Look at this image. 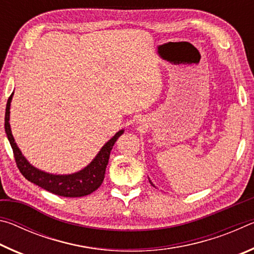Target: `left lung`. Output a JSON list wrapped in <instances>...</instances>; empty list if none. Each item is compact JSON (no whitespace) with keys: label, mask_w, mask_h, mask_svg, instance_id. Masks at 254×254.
I'll list each match as a JSON object with an SVG mask.
<instances>
[{"label":"left lung","mask_w":254,"mask_h":254,"mask_svg":"<svg viewBox=\"0 0 254 254\" xmlns=\"http://www.w3.org/2000/svg\"><path fill=\"white\" fill-rule=\"evenodd\" d=\"M150 183H151V182H150ZM151 185H153V184H152V183H151Z\"/></svg>","instance_id":"left-lung-1"}]
</instances>
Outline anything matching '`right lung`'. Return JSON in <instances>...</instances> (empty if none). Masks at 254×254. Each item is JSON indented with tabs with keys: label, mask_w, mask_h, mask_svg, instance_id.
I'll return each instance as SVG.
<instances>
[{
	"label": "right lung",
	"mask_w": 254,
	"mask_h": 254,
	"mask_svg": "<svg viewBox=\"0 0 254 254\" xmlns=\"http://www.w3.org/2000/svg\"><path fill=\"white\" fill-rule=\"evenodd\" d=\"M13 93L8 97L5 109V119H4V127L7 139L10 141L11 148L13 150V156L16 166L20 173L23 175L25 179L29 182L38 185V186L46 189L55 195L64 197H83L92 194L101 186L105 177L106 166L109 163L111 150L113 148L115 141L122 134L123 130L119 131L112 139L107 142L104 147L101 149L95 159L85 167L83 170L72 175H51L45 171L34 168L27 161L22 153H21L18 145L14 142L13 135H12L10 123V105Z\"/></svg>",
	"instance_id": "1"
}]
</instances>
